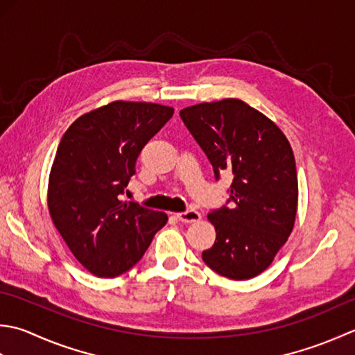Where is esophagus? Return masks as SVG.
<instances>
[{
    "instance_id": "esophagus-1",
    "label": "esophagus",
    "mask_w": 355,
    "mask_h": 355,
    "mask_svg": "<svg viewBox=\"0 0 355 355\" xmlns=\"http://www.w3.org/2000/svg\"><path fill=\"white\" fill-rule=\"evenodd\" d=\"M176 218L184 223H191V222H199L202 216L199 211H196V209H188V211L178 213Z\"/></svg>"
}]
</instances>
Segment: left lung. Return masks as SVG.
<instances>
[{
  "label": "left lung",
  "mask_w": 355,
  "mask_h": 355,
  "mask_svg": "<svg viewBox=\"0 0 355 355\" xmlns=\"http://www.w3.org/2000/svg\"><path fill=\"white\" fill-rule=\"evenodd\" d=\"M218 180L233 175L230 199L208 214L216 242L202 260L218 274L247 280L265 271L291 234L297 213V171L285 135L241 99L180 110Z\"/></svg>",
  "instance_id": "1"
}]
</instances>
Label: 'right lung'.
Here are the masks:
<instances>
[{
    "mask_svg": "<svg viewBox=\"0 0 355 355\" xmlns=\"http://www.w3.org/2000/svg\"><path fill=\"white\" fill-rule=\"evenodd\" d=\"M173 113L167 105L114 101L79 116L58 146L49 178L50 218L78 262L98 277L133 268L168 220L119 196L142 148Z\"/></svg>",
    "mask_w": 355,
    "mask_h": 355,
    "instance_id": "1",
    "label": "right lung"
}]
</instances>
